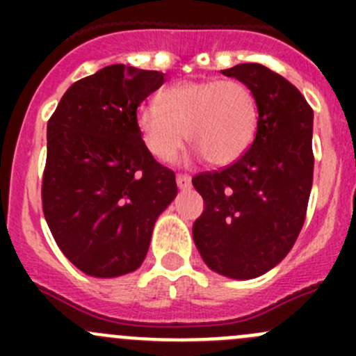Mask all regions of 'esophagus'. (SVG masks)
I'll use <instances>...</instances> for the list:
<instances>
[{
    "instance_id": "obj_1",
    "label": "esophagus",
    "mask_w": 356,
    "mask_h": 356,
    "mask_svg": "<svg viewBox=\"0 0 356 356\" xmlns=\"http://www.w3.org/2000/svg\"><path fill=\"white\" fill-rule=\"evenodd\" d=\"M177 186L179 189L191 188V177L188 174H177Z\"/></svg>"
}]
</instances>
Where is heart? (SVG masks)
I'll return each instance as SVG.
<instances>
[{
	"label": "heart",
	"instance_id": "heart-1",
	"mask_svg": "<svg viewBox=\"0 0 356 356\" xmlns=\"http://www.w3.org/2000/svg\"><path fill=\"white\" fill-rule=\"evenodd\" d=\"M257 125V99L236 79L175 82L156 96V103L138 111L146 148L165 161L177 155L188 139L208 163H234L253 143Z\"/></svg>",
	"mask_w": 356,
	"mask_h": 356
}]
</instances>
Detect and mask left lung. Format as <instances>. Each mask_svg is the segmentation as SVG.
I'll list each match as a JSON object with an SVG mask.
<instances>
[{
	"label": "left lung",
	"mask_w": 356,
	"mask_h": 356,
	"mask_svg": "<svg viewBox=\"0 0 356 356\" xmlns=\"http://www.w3.org/2000/svg\"><path fill=\"white\" fill-rule=\"evenodd\" d=\"M222 74L253 92L257 134L236 163L193 179L204 201L193 239L208 268L254 279L289 253L303 227L314 181V110L289 81L260 63Z\"/></svg>",
	"instance_id": "8db88e82"
}]
</instances>
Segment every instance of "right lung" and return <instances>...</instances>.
<instances>
[{"mask_svg":"<svg viewBox=\"0 0 356 356\" xmlns=\"http://www.w3.org/2000/svg\"><path fill=\"white\" fill-rule=\"evenodd\" d=\"M163 74L117 63L74 82L48 122L42 211L62 253L92 277L141 267L175 175L146 148L138 106Z\"/></svg>","mask_w":356,"mask_h":356,"instance_id":"add662e5","label":"right lung"}]
</instances>
